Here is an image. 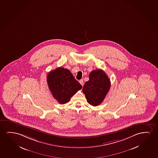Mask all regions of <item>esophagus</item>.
Here are the masks:
<instances>
[{
  "label": "esophagus",
  "mask_w": 158,
  "mask_h": 158,
  "mask_svg": "<svg viewBox=\"0 0 158 158\" xmlns=\"http://www.w3.org/2000/svg\"><path fill=\"white\" fill-rule=\"evenodd\" d=\"M79 82L80 83L81 85H83V80H81L80 81H79Z\"/></svg>",
  "instance_id": "34e87169"
}]
</instances>
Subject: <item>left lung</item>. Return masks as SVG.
<instances>
[{"instance_id": "8db88e82", "label": "left lung", "mask_w": 158, "mask_h": 158, "mask_svg": "<svg viewBox=\"0 0 158 158\" xmlns=\"http://www.w3.org/2000/svg\"><path fill=\"white\" fill-rule=\"evenodd\" d=\"M110 88V81L102 70L91 71L89 80L85 83L82 91L87 102L93 106H97L102 102Z\"/></svg>"}]
</instances>
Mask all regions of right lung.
<instances>
[{
  "mask_svg": "<svg viewBox=\"0 0 158 158\" xmlns=\"http://www.w3.org/2000/svg\"><path fill=\"white\" fill-rule=\"evenodd\" d=\"M47 80L53 98L60 104L68 102L71 97L82 88L71 72L62 67L50 71Z\"/></svg>",
  "mask_w": 158,
  "mask_h": 158,
  "instance_id": "obj_1",
  "label": "right lung"
}]
</instances>
